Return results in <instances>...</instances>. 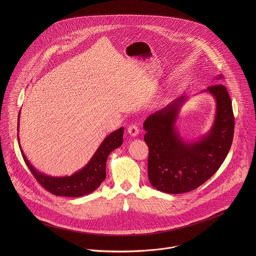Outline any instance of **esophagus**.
<instances>
[{"mask_svg": "<svg viewBox=\"0 0 256 256\" xmlns=\"http://www.w3.org/2000/svg\"><path fill=\"white\" fill-rule=\"evenodd\" d=\"M128 133L132 136V137H136L139 134V127L137 124H132L128 127Z\"/></svg>", "mask_w": 256, "mask_h": 256, "instance_id": "34e87169", "label": "esophagus"}]
</instances>
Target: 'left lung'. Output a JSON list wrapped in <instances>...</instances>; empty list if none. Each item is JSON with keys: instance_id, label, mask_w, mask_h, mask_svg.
<instances>
[{"instance_id": "8db88e82", "label": "left lung", "mask_w": 256, "mask_h": 256, "mask_svg": "<svg viewBox=\"0 0 256 256\" xmlns=\"http://www.w3.org/2000/svg\"><path fill=\"white\" fill-rule=\"evenodd\" d=\"M203 90L213 96L216 113L210 130L195 141H185L176 121L190 98L182 96L162 110L148 115L144 122V140L148 146V176L152 187L168 194L192 191L219 170L232 143L234 118L226 86L218 82Z\"/></svg>"}]
</instances>
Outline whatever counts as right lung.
Listing matches in <instances>:
<instances>
[{
	"label": "right lung",
	"instance_id": "obj_1",
	"mask_svg": "<svg viewBox=\"0 0 256 256\" xmlns=\"http://www.w3.org/2000/svg\"><path fill=\"white\" fill-rule=\"evenodd\" d=\"M20 111L18 118V132L20 128ZM123 133V127L110 133L102 142V144L98 148L88 162L84 168L69 176H51L37 170L30 162V160L24 154V150H22L18 133V141L26 166H28L34 176L36 178L37 182L40 183V185H42L47 191L57 196L80 197L94 192L106 180V168L108 158L113 150L122 145Z\"/></svg>",
	"mask_w": 256,
	"mask_h": 256
}]
</instances>
